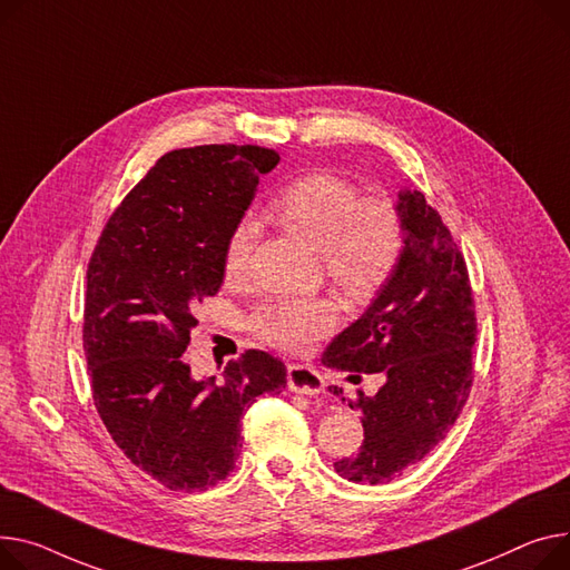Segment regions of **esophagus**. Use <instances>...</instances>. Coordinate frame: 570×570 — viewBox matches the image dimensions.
Segmentation results:
<instances>
[{
    "instance_id": "obj_1",
    "label": "esophagus",
    "mask_w": 570,
    "mask_h": 570,
    "mask_svg": "<svg viewBox=\"0 0 570 570\" xmlns=\"http://www.w3.org/2000/svg\"><path fill=\"white\" fill-rule=\"evenodd\" d=\"M286 385L291 392L318 396L325 392V381L318 371L305 366V364H291L286 371Z\"/></svg>"
}]
</instances>
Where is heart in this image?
<instances>
[{
  "instance_id": "heart-1",
  "label": "heart",
  "mask_w": 570,
  "mask_h": 570,
  "mask_svg": "<svg viewBox=\"0 0 570 570\" xmlns=\"http://www.w3.org/2000/svg\"><path fill=\"white\" fill-rule=\"evenodd\" d=\"M286 229L323 252L325 271L351 299H368L394 275L403 254L405 232L394 204L360 199L344 178L314 171L293 178L271 204ZM258 226L243 219L226 238L222 254L224 279H247ZM336 325V307L327 297H279L254 312V334L277 351L307 353Z\"/></svg>"
}]
</instances>
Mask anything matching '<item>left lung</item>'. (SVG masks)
Segmentation results:
<instances>
[{
	"label": "left lung",
	"instance_id": "left-lung-1",
	"mask_svg": "<svg viewBox=\"0 0 570 570\" xmlns=\"http://www.w3.org/2000/svg\"><path fill=\"white\" fill-rule=\"evenodd\" d=\"M403 219V254L366 312L332 338L323 364L383 373L373 396L360 392L364 442L334 470L355 483H387L444 440L472 390L476 318L461 249L420 189L403 187L394 206ZM344 399V390L332 385Z\"/></svg>",
	"mask_w": 570,
	"mask_h": 570
}]
</instances>
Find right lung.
I'll list each match as a JSON object with an SVG mask.
<instances>
[{"label": "right lung", "instance_id": "obj_1", "mask_svg": "<svg viewBox=\"0 0 570 570\" xmlns=\"http://www.w3.org/2000/svg\"><path fill=\"white\" fill-rule=\"evenodd\" d=\"M279 156L261 146H195L163 156L114 210L87 271L85 355L111 440L169 490H206L240 453V420L286 387L263 351L229 362L222 381L185 360L197 305L224 282L222 254L258 176Z\"/></svg>", "mask_w": 570, "mask_h": 570}]
</instances>
